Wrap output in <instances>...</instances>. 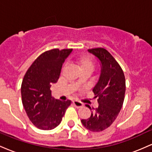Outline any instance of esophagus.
I'll return each mask as SVG.
<instances>
[{"instance_id":"obj_1","label":"esophagus","mask_w":152,"mask_h":152,"mask_svg":"<svg viewBox=\"0 0 152 152\" xmlns=\"http://www.w3.org/2000/svg\"><path fill=\"white\" fill-rule=\"evenodd\" d=\"M73 104H74V106H75V107L78 108V109L83 107V104H82L81 102H78V101H74V102H73Z\"/></svg>"}]
</instances>
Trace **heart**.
I'll use <instances>...</instances> for the list:
<instances>
[{"label":"heart","instance_id":"1","mask_svg":"<svg viewBox=\"0 0 152 152\" xmlns=\"http://www.w3.org/2000/svg\"><path fill=\"white\" fill-rule=\"evenodd\" d=\"M78 68L81 71H91L94 70L95 64H94V60L89 56H81L78 57L75 60Z\"/></svg>","mask_w":152,"mask_h":152}]
</instances>
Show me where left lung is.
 Returning a JSON list of instances; mask_svg holds the SVG:
<instances>
[{
    "mask_svg": "<svg viewBox=\"0 0 152 152\" xmlns=\"http://www.w3.org/2000/svg\"><path fill=\"white\" fill-rule=\"evenodd\" d=\"M101 62V74L93 88L99 106L81 123L91 132H99L112 124L117 117L124 100L126 81L123 70L111 54L103 48L88 49ZM91 111V108L86 105Z\"/></svg>",
    "mask_w": 152,
    "mask_h": 152,
    "instance_id": "8db88e82",
    "label": "left lung"
}]
</instances>
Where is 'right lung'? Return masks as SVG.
Returning <instances> with one entry per match:
<instances>
[{
    "label": "right lung",
    "mask_w": 152,
    "mask_h": 152,
    "mask_svg": "<svg viewBox=\"0 0 152 152\" xmlns=\"http://www.w3.org/2000/svg\"><path fill=\"white\" fill-rule=\"evenodd\" d=\"M73 49L47 50L34 61L21 84L22 103L30 121L38 129L51 130L60 124L71 105L51 96L50 86L58 81L62 65Z\"/></svg>",
    "instance_id": "1"
}]
</instances>
